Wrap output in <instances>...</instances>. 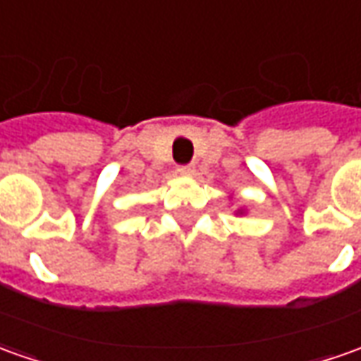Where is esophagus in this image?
I'll return each mask as SVG.
<instances>
[{
  "label": "esophagus",
  "instance_id": "34e87169",
  "mask_svg": "<svg viewBox=\"0 0 361 361\" xmlns=\"http://www.w3.org/2000/svg\"><path fill=\"white\" fill-rule=\"evenodd\" d=\"M178 171H180L181 176H191L193 173V166L191 164H185V166H178Z\"/></svg>",
  "mask_w": 361,
  "mask_h": 361
}]
</instances>
